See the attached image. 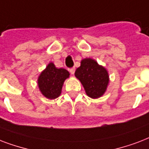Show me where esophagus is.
<instances>
[{"label": "esophagus", "instance_id": "1", "mask_svg": "<svg viewBox=\"0 0 149 149\" xmlns=\"http://www.w3.org/2000/svg\"><path fill=\"white\" fill-rule=\"evenodd\" d=\"M74 71H75V68H71L70 69V72H71V74H74Z\"/></svg>", "mask_w": 149, "mask_h": 149}]
</instances>
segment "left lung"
<instances>
[{"mask_svg":"<svg viewBox=\"0 0 149 149\" xmlns=\"http://www.w3.org/2000/svg\"><path fill=\"white\" fill-rule=\"evenodd\" d=\"M89 97L96 99L103 95L109 83L107 71L91 58L84 59L74 73Z\"/></svg>","mask_w":149,"mask_h":149,"instance_id":"8db88e82","label":"left lung"}]
</instances>
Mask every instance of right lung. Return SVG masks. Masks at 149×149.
I'll use <instances>...</instances> for the list:
<instances>
[{"mask_svg": "<svg viewBox=\"0 0 149 149\" xmlns=\"http://www.w3.org/2000/svg\"><path fill=\"white\" fill-rule=\"evenodd\" d=\"M69 75L67 70L56 68L53 63H49L38 78L40 90L45 97L50 100L56 99L61 95L64 80Z\"/></svg>", "mask_w": 149, "mask_h": 149, "instance_id": "obj_1", "label": "right lung"}]
</instances>
